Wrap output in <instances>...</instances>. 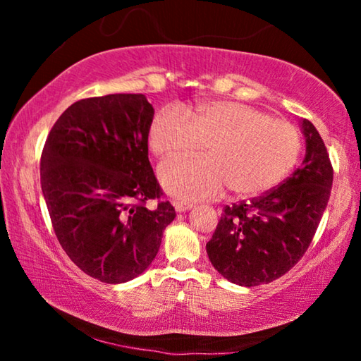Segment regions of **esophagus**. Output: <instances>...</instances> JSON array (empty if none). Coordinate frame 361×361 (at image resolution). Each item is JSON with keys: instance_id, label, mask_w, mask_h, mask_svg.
<instances>
[{"instance_id": "esophagus-1", "label": "esophagus", "mask_w": 361, "mask_h": 361, "mask_svg": "<svg viewBox=\"0 0 361 361\" xmlns=\"http://www.w3.org/2000/svg\"><path fill=\"white\" fill-rule=\"evenodd\" d=\"M173 207H175V210L178 212V213L188 212V210L192 209V205L191 204H186V202H173Z\"/></svg>"}]
</instances>
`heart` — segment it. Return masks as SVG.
I'll use <instances>...</instances> for the list:
<instances>
[{
    "label": "heart",
    "instance_id": "1",
    "mask_svg": "<svg viewBox=\"0 0 361 361\" xmlns=\"http://www.w3.org/2000/svg\"><path fill=\"white\" fill-rule=\"evenodd\" d=\"M152 154L189 157L204 149L207 159L172 161L159 169L162 186L175 197L204 200L221 194L256 197L291 172L301 152L295 126L228 100L200 102L188 116L175 106L159 111L149 126Z\"/></svg>",
    "mask_w": 361,
    "mask_h": 361
}]
</instances>
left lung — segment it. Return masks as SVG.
Returning <instances> with one entry per match:
<instances>
[{
  "label": "left lung",
  "mask_w": 361,
  "mask_h": 361,
  "mask_svg": "<svg viewBox=\"0 0 361 361\" xmlns=\"http://www.w3.org/2000/svg\"><path fill=\"white\" fill-rule=\"evenodd\" d=\"M305 140L302 166L282 185L248 202L226 207L207 243L213 267L240 286L282 277L302 258L325 212L333 167L314 124L299 121Z\"/></svg>",
  "instance_id": "8db88e82"
}]
</instances>
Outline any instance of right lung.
Masks as SVG:
<instances>
[{
    "label": "right lung",
    "mask_w": 361,
    "mask_h": 361,
    "mask_svg": "<svg viewBox=\"0 0 361 361\" xmlns=\"http://www.w3.org/2000/svg\"><path fill=\"white\" fill-rule=\"evenodd\" d=\"M152 118L143 94L79 100L42 149L41 189L60 245L103 283L143 274L176 216L170 202L145 205L162 194L148 159Z\"/></svg>",
    "instance_id": "1"
}]
</instances>
